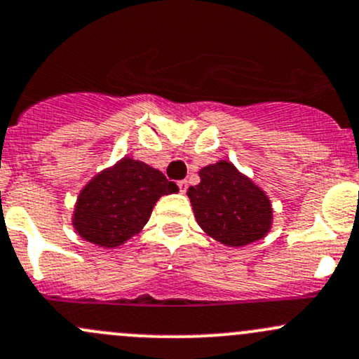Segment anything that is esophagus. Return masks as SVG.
I'll return each instance as SVG.
<instances>
[{
    "label": "esophagus",
    "instance_id": "34e87169",
    "mask_svg": "<svg viewBox=\"0 0 359 359\" xmlns=\"http://www.w3.org/2000/svg\"><path fill=\"white\" fill-rule=\"evenodd\" d=\"M177 186H179V189H180V192H186L187 191V180H179V182H177Z\"/></svg>",
    "mask_w": 359,
    "mask_h": 359
}]
</instances>
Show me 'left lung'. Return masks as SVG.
<instances>
[{
    "label": "left lung",
    "mask_w": 359,
    "mask_h": 359,
    "mask_svg": "<svg viewBox=\"0 0 359 359\" xmlns=\"http://www.w3.org/2000/svg\"><path fill=\"white\" fill-rule=\"evenodd\" d=\"M201 182L187 196L198 225L211 239L230 248H243L263 239L273 224L266 192L227 160L199 170Z\"/></svg>",
    "instance_id": "left-lung-1"
}]
</instances>
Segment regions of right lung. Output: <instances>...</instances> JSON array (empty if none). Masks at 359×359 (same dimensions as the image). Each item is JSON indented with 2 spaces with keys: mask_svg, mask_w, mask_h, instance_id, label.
Returning a JSON list of instances; mask_svg holds the SVG:
<instances>
[{
  "mask_svg": "<svg viewBox=\"0 0 359 359\" xmlns=\"http://www.w3.org/2000/svg\"><path fill=\"white\" fill-rule=\"evenodd\" d=\"M173 192H179V187L160 170L123 156L82 187L72 225L90 244L118 248L148 224L158 199Z\"/></svg>",
  "mask_w": 359,
  "mask_h": 359,
  "instance_id": "add662e5",
  "label": "right lung"
}]
</instances>
